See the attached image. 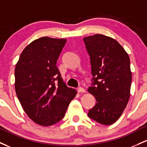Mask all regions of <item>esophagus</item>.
<instances>
[{
    "label": "esophagus",
    "instance_id": "1",
    "mask_svg": "<svg viewBox=\"0 0 147 147\" xmlns=\"http://www.w3.org/2000/svg\"><path fill=\"white\" fill-rule=\"evenodd\" d=\"M78 92H79V93H84V92H85V90L83 87H80L78 88Z\"/></svg>",
    "mask_w": 147,
    "mask_h": 147
}]
</instances>
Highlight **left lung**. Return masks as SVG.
<instances>
[{
    "instance_id": "8db88e82",
    "label": "left lung",
    "mask_w": 147,
    "mask_h": 147,
    "mask_svg": "<svg viewBox=\"0 0 147 147\" xmlns=\"http://www.w3.org/2000/svg\"><path fill=\"white\" fill-rule=\"evenodd\" d=\"M83 41L93 76L88 92L96 100L88 116L100 124H113L129 100L132 80L129 56L117 41L103 34L84 37Z\"/></svg>"
}]
</instances>
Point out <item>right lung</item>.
Here are the masks:
<instances>
[{"label":"right lung","mask_w":147,"mask_h":147,"mask_svg":"<svg viewBox=\"0 0 147 147\" xmlns=\"http://www.w3.org/2000/svg\"><path fill=\"white\" fill-rule=\"evenodd\" d=\"M66 42L49 37L35 39L25 48L16 65V95L25 113L41 126L60 121L77 94L66 85L56 66Z\"/></svg>","instance_id":"1"}]
</instances>
